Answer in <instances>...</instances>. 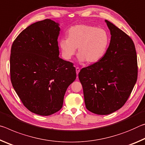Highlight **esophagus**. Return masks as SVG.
<instances>
[{"label":"esophagus","mask_w":145,"mask_h":145,"mask_svg":"<svg viewBox=\"0 0 145 145\" xmlns=\"http://www.w3.org/2000/svg\"><path fill=\"white\" fill-rule=\"evenodd\" d=\"M80 71V69L79 67H76V74H77V76L78 75V73H79Z\"/></svg>","instance_id":"34e87169"}]
</instances>
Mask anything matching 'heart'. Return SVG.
I'll use <instances>...</instances> for the list:
<instances>
[{
  "mask_svg": "<svg viewBox=\"0 0 145 145\" xmlns=\"http://www.w3.org/2000/svg\"><path fill=\"white\" fill-rule=\"evenodd\" d=\"M67 38L59 41V47L65 60H70L78 48V60L94 63L105 56L109 44V36L105 29L96 26L78 24L70 27Z\"/></svg>",
  "mask_w": 145,
  "mask_h": 145,
  "instance_id": "obj_1",
  "label": "heart"
}]
</instances>
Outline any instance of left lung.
<instances>
[{
	"label": "left lung",
	"instance_id": "obj_1",
	"mask_svg": "<svg viewBox=\"0 0 145 145\" xmlns=\"http://www.w3.org/2000/svg\"><path fill=\"white\" fill-rule=\"evenodd\" d=\"M111 39L105 56L98 62L83 68L78 74L87 110L107 115L121 108L136 84V47L129 35L105 20Z\"/></svg>",
	"mask_w": 145,
	"mask_h": 145
}]
</instances>
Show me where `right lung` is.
Wrapping results in <instances>:
<instances>
[{"instance_id":"obj_1","label":"right lung","mask_w":145,"mask_h":145,"mask_svg":"<svg viewBox=\"0 0 145 145\" xmlns=\"http://www.w3.org/2000/svg\"><path fill=\"white\" fill-rule=\"evenodd\" d=\"M60 31L50 19L39 21L23 30L11 46V84L23 105L38 115L60 110L76 78L73 63L59 58Z\"/></svg>"}]
</instances>
